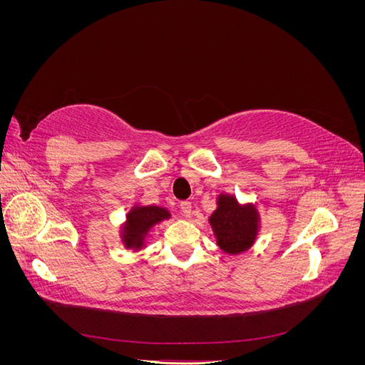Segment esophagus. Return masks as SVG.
<instances>
[{"mask_svg":"<svg viewBox=\"0 0 365 365\" xmlns=\"http://www.w3.org/2000/svg\"><path fill=\"white\" fill-rule=\"evenodd\" d=\"M180 208H181V212H182V215H184L185 217H190V216H192V202L182 201L181 205H180Z\"/></svg>","mask_w":365,"mask_h":365,"instance_id":"1","label":"esophagus"}]
</instances>
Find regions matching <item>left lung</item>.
<instances>
[{"label": "left lung", "instance_id": "left-lung-1", "mask_svg": "<svg viewBox=\"0 0 365 365\" xmlns=\"http://www.w3.org/2000/svg\"><path fill=\"white\" fill-rule=\"evenodd\" d=\"M217 245L228 254L247 251L256 240L259 215L256 207L240 205L235 196L220 195L216 212L210 216Z\"/></svg>", "mask_w": 365, "mask_h": 365}]
</instances>
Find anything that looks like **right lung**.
I'll use <instances>...</instances> for the list:
<instances>
[{"instance_id":"obj_1","label":"right lung","mask_w":365,"mask_h":365,"mask_svg":"<svg viewBox=\"0 0 365 365\" xmlns=\"http://www.w3.org/2000/svg\"><path fill=\"white\" fill-rule=\"evenodd\" d=\"M170 213L165 208L157 205H148V207H134L126 216V224L123 228V242L126 248H135L140 250L143 247V242L148 236L149 230L161 222L164 219H169Z\"/></svg>"}]
</instances>
